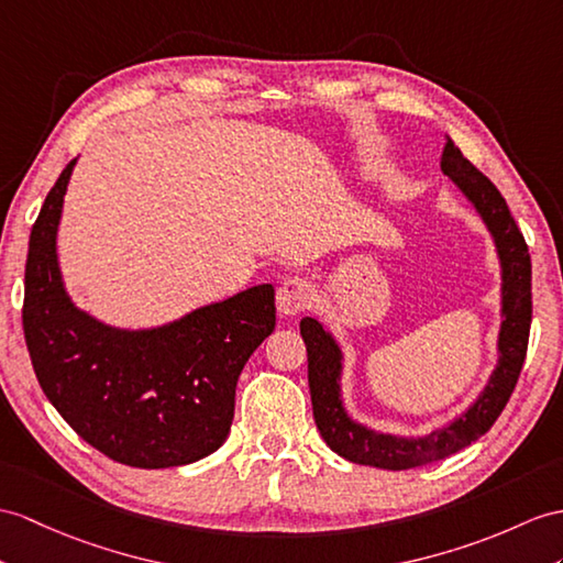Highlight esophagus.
<instances>
[{
  "label": "esophagus",
  "instance_id": "esophagus-1",
  "mask_svg": "<svg viewBox=\"0 0 563 563\" xmlns=\"http://www.w3.org/2000/svg\"><path fill=\"white\" fill-rule=\"evenodd\" d=\"M312 303V289L306 279H286L277 289V312L282 318H294Z\"/></svg>",
  "mask_w": 563,
  "mask_h": 563
}]
</instances>
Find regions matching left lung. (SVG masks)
Wrapping results in <instances>:
<instances>
[{
	"instance_id": "left-lung-1",
	"label": "left lung",
	"mask_w": 563,
	"mask_h": 563,
	"mask_svg": "<svg viewBox=\"0 0 563 563\" xmlns=\"http://www.w3.org/2000/svg\"><path fill=\"white\" fill-rule=\"evenodd\" d=\"M440 169L471 202L483 219L495 243L499 260V334L497 363L489 373L487 385L463 408L456 418L424 434H391L373 430L361 420H353L344 406V351L329 329L314 318L300 320V336L308 349V385L312 399L314 424L327 446L341 459L358 465H375L385 471H408L446 459L483 437L499 413L518 382L520 367L528 351V332L532 318L530 300V255L523 234H520L509 205L497 186L463 157L454 141L444 135Z\"/></svg>"
}]
</instances>
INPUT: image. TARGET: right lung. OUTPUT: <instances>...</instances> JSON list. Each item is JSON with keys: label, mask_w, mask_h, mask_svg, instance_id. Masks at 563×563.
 <instances>
[{"label": "right lung", "mask_w": 563, "mask_h": 563, "mask_svg": "<svg viewBox=\"0 0 563 563\" xmlns=\"http://www.w3.org/2000/svg\"><path fill=\"white\" fill-rule=\"evenodd\" d=\"M74 167L76 159L47 194L25 263L23 332L40 387L112 461L196 463L227 442L241 369L274 329V286H251L155 327L95 318L66 291L57 253Z\"/></svg>", "instance_id": "obj_1"}]
</instances>
